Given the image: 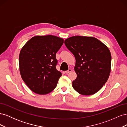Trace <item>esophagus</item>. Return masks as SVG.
I'll use <instances>...</instances> for the list:
<instances>
[{"label": "esophagus", "instance_id": "esophagus-1", "mask_svg": "<svg viewBox=\"0 0 127 127\" xmlns=\"http://www.w3.org/2000/svg\"><path fill=\"white\" fill-rule=\"evenodd\" d=\"M71 71H72L71 69H69L68 70H67V71H65V73H66V74H69V73Z\"/></svg>", "mask_w": 127, "mask_h": 127}]
</instances>
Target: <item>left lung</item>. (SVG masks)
I'll use <instances>...</instances> for the list:
<instances>
[{
  "label": "left lung",
  "instance_id": "8db88e82",
  "mask_svg": "<svg viewBox=\"0 0 127 127\" xmlns=\"http://www.w3.org/2000/svg\"><path fill=\"white\" fill-rule=\"evenodd\" d=\"M64 44L76 59V79L72 87L78 93L91 95L100 90L111 72V55L101 41L92 36H74Z\"/></svg>",
  "mask_w": 127,
  "mask_h": 127
}]
</instances>
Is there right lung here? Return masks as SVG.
Listing matches in <instances>:
<instances>
[{
  "instance_id": "right-lung-1",
  "label": "right lung",
  "mask_w": 127,
  "mask_h": 127,
  "mask_svg": "<svg viewBox=\"0 0 127 127\" xmlns=\"http://www.w3.org/2000/svg\"><path fill=\"white\" fill-rule=\"evenodd\" d=\"M63 43V39L55 35H37L22 48L19 56L20 74L34 93L47 94L57 86L61 72L56 68V55Z\"/></svg>"
}]
</instances>
